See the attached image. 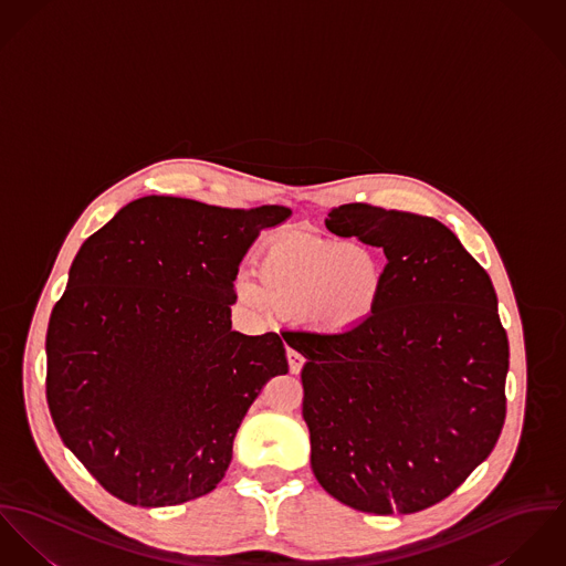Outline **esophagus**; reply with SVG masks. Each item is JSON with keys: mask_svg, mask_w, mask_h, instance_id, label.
<instances>
[{"mask_svg": "<svg viewBox=\"0 0 566 566\" xmlns=\"http://www.w3.org/2000/svg\"><path fill=\"white\" fill-rule=\"evenodd\" d=\"M286 358H289V369H291V374H300L302 371V367H304V356L302 354H297L295 349H286Z\"/></svg>", "mask_w": 566, "mask_h": 566, "instance_id": "1", "label": "esophagus"}]
</instances>
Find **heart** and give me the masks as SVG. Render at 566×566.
Listing matches in <instances>:
<instances>
[{
    "mask_svg": "<svg viewBox=\"0 0 566 566\" xmlns=\"http://www.w3.org/2000/svg\"><path fill=\"white\" fill-rule=\"evenodd\" d=\"M258 280L237 277L243 304L297 314L321 332L347 334L376 314L384 262L371 248L304 232H282L258 253Z\"/></svg>",
    "mask_w": 566,
    "mask_h": 566,
    "instance_id": "heart-1",
    "label": "heart"
}]
</instances>
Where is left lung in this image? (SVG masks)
I'll list each match as a JSON object with an SVG mask.
<instances>
[{
    "instance_id": "obj_1",
    "label": "left lung",
    "mask_w": 566,
    "mask_h": 566,
    "mask_svg": "<svg viewBox=\"0 0 566 566\" xmlns=\"http://www.w3.org/2000/svg\"><path fill=\"white\" fill-rule=\"evenodd\" d=\"M325 228L384 250L376 314L347 334L293 340L318 484L371 514H412L482 464L505 419L507 336L489 273L432 217L369 203Z\"/></svg>"
}]
</instances>
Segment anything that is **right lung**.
<instances>
[{"label": "right lung", "instance_id": "add662e5", "mask_svg": "<svg viewBox=\"0 0 566 566\" xmlns=\"http://www.w3.org/2000/svg\"><path fill=\"white\" fill-rule=\"evenodd\" d=\"M284 206L219 208L149 195L84 241L48 327V403L64 444L117 500L208 495L271 377L275 332L232 329L243 255Z\"/></svg>", "mask_w": 566, "mask_h": 566}]
</instances>
